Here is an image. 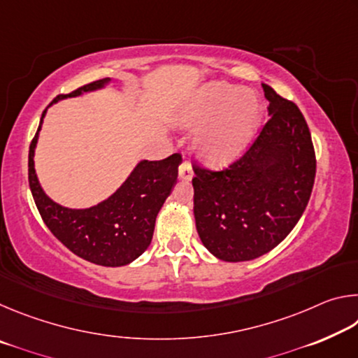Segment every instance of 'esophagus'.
Segmentation results:
<instances>
[{
    "instance_id": "34e87169",
    "label": "esophagus",
    "mask_w": 358,
    "mask_h": 358,
    "mask_svg": "<svg viewBox=\"0 0 358 358\" xmlns=\"http://www.w3.org/2000/svg\"><path fill=\"white\" fill-rule=\"evenodd\" d=\"M194 177V171L191 167V162L187 159H183L180 164V178L181 180H191Z\"/></svg>"
}]
</instances>
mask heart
Returning <instances> with one entry per match:
<instances>
[{
	"mask_svg": "<svg viewBox=\"0 0 358 358\" xmlns=\"http://www.w3.org/2000/svg\"><path fill=\"white\" fill-rule=\"evenodd\" d=\"M260 115L259 99L227 83H210L186 108L180 123L196 129L199 156L210 164H224L250 141Z\"/></svg>",
	"mask_w": 358,
	"mask_h": 358,
	"instance_id": "obj_1",
	"label": "heart"
}]
</instances>
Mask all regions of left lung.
Returning a JSON list of instances; mask_svg holds the SVG:
<instances>
[{"mask_svg": "<svg viewBox=\"0 0 358 358\" xmlns=\"http://www.w3.org/2000/svg\"><path fill=\"white\" fill-rule=\"evenodd\" d=\"M270 118L221 171L194 162V216L203 246L226 262L264 256L287 237L310 202L316 153L292 101L262 83Z\"/></svg>", "mask_w": 358, "mask_h": 358, "instance_id": "left-lung-1", "label": "left lung"}]
</instances>
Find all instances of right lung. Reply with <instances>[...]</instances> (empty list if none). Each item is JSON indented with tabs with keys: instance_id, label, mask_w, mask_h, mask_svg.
Returning <instances> with one entry per match:
<instances>
[{
	"instance_id": "1",
	"label": "right lung",
	"mask_w": 358,
	"mask_h": 358,
	"mask_svg": "<svg viewBox=\"0 0 358 358\" xmlns=\"http://www.w3.org/2000/svg\"><path fill=\"white\" fill-rule=\"evenodd\" d=\"M107 82L108 78L94 80L68 96L96 90ZM44 113L45 110L41 123ZM39 129L41 124L38 132ZM38 132L29 143L28 180L36 207L48 230L69 251L96 265H126L143 254L153 238L156 216L177 183L181 155L173 153L161 161H142L107 201L87 210H71L52 202L36 178L33 156Z\"/></svg>"
}]
</instances>
